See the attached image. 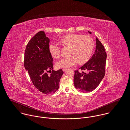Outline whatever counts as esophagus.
I'll return each instance as SVG.
<instances>
[{"mask_svg":"<svg viewBox=\"0 0 130 130\" xmlns=\"http://www.w3.org/2000/svg\"><path fill=\"white\" fill-rule=\"evenodd\" d=\"M66 70H67V69H64H64H62V70H63V72H65V71H66Z\"/></svg>","mask_w":130,"mask_h":130,"instance_id":"obj_1","label":"esophagus"}]
</instances>
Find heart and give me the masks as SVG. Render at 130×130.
<instances>
[{
  "label": "heart",
  "mask_w": 130,
  "mask_h": 130,
  "mask_svg": "<svg viewBox=\"0 0 130 130\" xmlns=\"http://www.w3.org/2000/svg\"><path fill=\"white\" fill-rule=\"evenodd\" d=\"M62 46L70 48L68 57L63 58L56 63L58 68H65L72 66L77 63L84 64L90 59L94 48V41L91 37L81 34H70L59 40ZM49 52L54 58L60 57V48L56 44L52 43L49 45Z\"/></svg>",
  "instance_id": "heart-1"
}]
</instances>
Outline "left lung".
<instances>
[{
    "instance_id": "8db88e82",
    "label": "left lung",
    "mask_w": 130,
    "mask_h": 130,
    "mask_svg": "<svg viewBox=\"0 0 130 130\" xmlns=\"http://www.w3.org/2000/svg\"><path fill=\"white\" fill-rule=\"evenodd\" d=\"M90 34L91 32L88 31ZM96 50L91 58L79 69L86 72L75 71V87L83 93L92 91L99 85L105 75L107 53L101 42L96 38Z\"/></svg>"
}]
</instances>
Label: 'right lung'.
Returning <instances> with one entry per match:
<instances>
[{
  "label": "right lung",
  "mask_w": 130,
  "mask_h": 130,
  "mask_svg": "<svg viewBox=\"0 0 130 130\" xmlns=\"http://www.w3.org/2000/svg\"><path fill=\"white\" fill-rule=\"evenodd\" d=\"M49 43L50 39L46 37L44 31L39 32L28 43L24 58V68L33 84L45 94L57 91L63 74L62 69L56 71L53 70V58L49 52Z\"/></svg>",
  "instance_id": "add662e5"
}]
</instances>
